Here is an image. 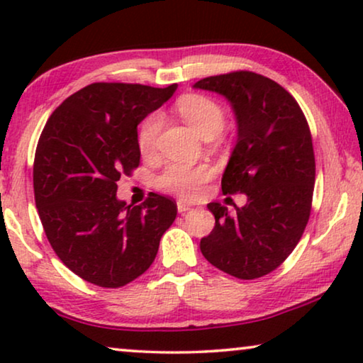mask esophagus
Returning a JSON list of instances; mask_svg holds the SVG:
<instances>
[{
	"label": "esophagus",
	"instance_id": "34e87169",
	"mask_svg": "<svg viewBox=\"0 0 363 363\" xmlns=\"http://www.w3.org/2000/svg\"><path fill=\"white\" fill-rule=\"evenodd\" d=\"M177 206H178V213H182V215H183V213L191 210V205H188V203H185V201H178Z\"/></svg>",
	"mask_w": 363,
	"mask_h": 363
}]
</instances>
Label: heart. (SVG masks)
<instances>
[{"instance_id": "obj_1", "label": "heart", "mask_w": 363, "mask_h": 363, "mask_svg": "<svg viewBox=\"0 0 363 363\" xmlns=\"http://www.w3.org/2000/svg\"><path fill=\"white\" fill-rule=\"evenodd\" d=\"M177 111L180 116L205 138H213L223 130L226 122V113L215 99L190 94L177 102ZM162 128L160 113H150L142 122L137 133V145L142 155H152L155 152L157 138ZM213 168L206 163L186 165V163H168L160 175L157 177V186L163 191L173 193L182 198H195L203 190V185L210 180Z\"/></svg>"}]
</instances>
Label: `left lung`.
<instances>
[{
	"mask_svg": "<svg viewBox=\"0 0 363 363\" xmlns=\"http://www.w3.org/2000/svg\"><path fill=\"white\" fill-rule=\"evenodd\" d=\"M225 96L235 108L238 143L221 178L225 193H245L235 215L208 203L215 228L200 250L238 279H257L287 259L311 216L315 158L309 123L284 87L251 71L210 76L195 84Z\"/></svg>",
	"mask_w": 363,
	"mask_h": 363,
	"instance_id": "8db88e82",
	"label": "left lung"
}]
</instances>
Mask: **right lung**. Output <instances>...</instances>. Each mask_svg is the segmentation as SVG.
<instances>
[{
	"label": "right lung",
	"instance_id": "add662e5",
	"mask_svg": "<svg viewBox=\"0 0 363 363\" xmlns=\"http://www.w3.org/2000/svg\"><path fill=\"white\" fill-rule=\"evenodd\" d=\"M94 82L48 118L33 167L34 200L59 259L92 284L116 289L142 276L177 203L150 193L138 206L117 200V182L140 163L137 125L177 91Z\"/></svg>",
	"mask_w": 363,
	"mask_h": 363
}]
</instances>
